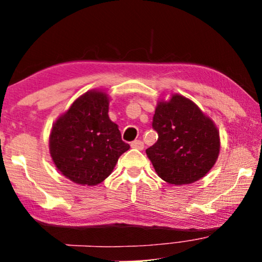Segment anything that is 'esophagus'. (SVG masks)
Wrapping results in <instances>:
<instances>
[{"label": "esophagus", "mask_w": 262, "mask_h": 262, "mask_svg": "<svg viewBox=\"0 0 262 262\" xmlns=\"http://www.w3.org/2000/svg\"><path fill=\"white\" fill-rule=\"evenodd\" d=\"M131 147L135 149L141 150V149H144V143L141 140H135L131 143Z\"/></svg>", "instance_id": "esophagus-1"}]
</instances>
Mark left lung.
Masks as SVG:
<instances>
[{"instance_id": "left-lung-1", "label": "left lung", "mask_w": 262, "mask_h": 262, "mask_svg": "<svg viewBox=\"0 0 262 262\" xmlns=\"http://www.w3.org/2000/svg\"><path fill=\"white\" fill-rule=\"evenodd\" d=\"M152 126L159 138L146 154L159 177L169 184L199 181L216 162L217 127L185 96L172 94L169 101H159Z\"/></svg>"}]
</instances>
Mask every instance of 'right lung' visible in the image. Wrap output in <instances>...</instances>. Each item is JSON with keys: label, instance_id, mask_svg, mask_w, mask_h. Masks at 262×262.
I'll return each mask as SVG.
<instances>
[{"label": "right lung", "instance_id": "add662e5", "mask_svg": "<svg viewBox=\"0 0 262 262\" xmlns=\"http://www.w3.org/2000/svg\"><path fill=\"white\" fill-rule=\"evenodd\" d=\"M109 98L92 90L79 96L53 124L49 152L55 166L73 183L93 186L103 182L130 148L117 124L108 116Z\"/></svg>", "mask_w": 262, "mask_h": 262}]
</instances>
